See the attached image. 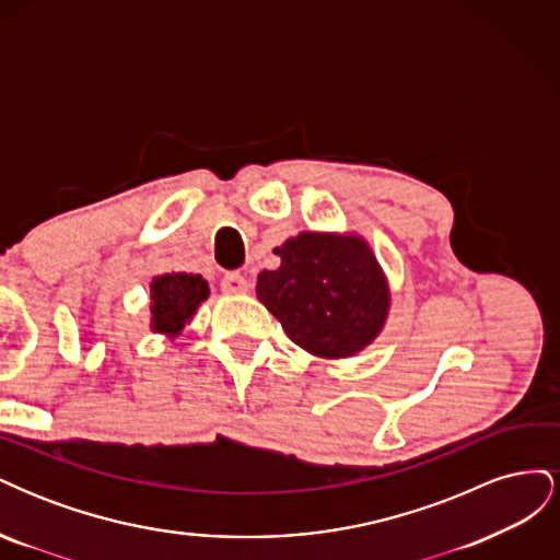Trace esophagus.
I'll return each mask as SVG.
<instances>
[{
  "mask_svg": "<svg viewBox=\"0 0 560 560\" xmlns=\"http://www.w3.org/2000/svg\"><path fill=\"white\" fill-rule=\"evenodd\" d=\"M249 290V282L241 273H226L222 278V292L224 294H245Z\"/></svg>",
  "mask_w": 560,
  "mask_h": 560,
  "instance_id": "34e87169",
  "label": "esophagus"
}]
</instances>
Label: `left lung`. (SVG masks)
<instances>
[{"mask_svg": "<svg viewBox=\"0 0 560 560\" xmlns=\"http://www.w3.org/2000/svg\"><path fill=\"white\" fill-rule=\"evenodd\" d=\"M276 254L280 268L261 270L257 296L296 346L341 360L374 343L387 319L389 290L364 238L303 231Z\"/></svg>", "mask_w": 560, "mask_h": 560, "instance_id": "obj_1", "label": "left lung"}]
</instances>
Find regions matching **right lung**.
Wrapping results in <instances>:
<instances>
[{
	"label": "right lung",
	"mask_w": 560,
	"mask_h": 560,
	"mask_svg": "<svg viewBox=\"0 0 560 560\" xmlns=\"http://www.w3.org/2000/svg\"><path fill=\"white\" fill-rule=\"evenodd\" d=\"M210 296L202 276L163 273L151 280V329L165 336H177L196 308Z\"/></svg>",
	"instance_id": "obj_1"
}]
</instances>
